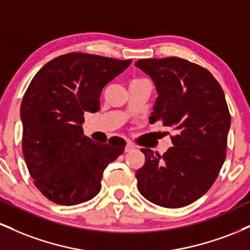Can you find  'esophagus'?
Returning <instances> with one entry per match:
<instances>
[{"mask_svg":"<svg viewBox=\"0 0 250 250\" xmlns=\"http://www.w3.org/2000/svg\"><path fill=\"white\" fill-rule=\"evenodd\" d=\"M133 149H134V146L131 145V143H127V145H125V153H129V151H131Z\"/></svg>","mask_w":250,"mask_h":250,"instance_id":"1","label":"esophagus"}]
</instances>
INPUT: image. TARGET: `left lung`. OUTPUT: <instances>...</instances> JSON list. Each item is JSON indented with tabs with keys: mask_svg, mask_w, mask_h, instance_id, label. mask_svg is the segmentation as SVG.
<instances>
[{
	"mask_svg": "<svg viewBox=\"0 0 250 250\" xmlns=\"http://www.w3.org/2000/svg\"><path fill=\"white\" fill-rule=\"evenodd\" d=\"M159 94L149 122L175 130L163 155L145 148L136 171L143 197L166 208L190 205L209 190L226 159L230 114L220 83L206 68L180 57L139 60Z\"/></svg>",
	"mask_w": 250,
	"mask_h": 250,
	"instance_id": "left-lung-1",
	"label": "left lung"
}]
</instances>
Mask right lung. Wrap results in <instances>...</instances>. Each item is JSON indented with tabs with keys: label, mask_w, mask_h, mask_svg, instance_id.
<instances>
[{
	"label": "right lung",
	"mask_w": 250,
	"mask_h": 250,
	"mask_svg": "<svg viewBox=\"0 0 250 250\" xmlns=\"http://www.w3.org/2000/svg\"><path fill=\"white\" fill-rule=\"evenodd\" d=\"M130 63L70 53L31 80L21 103L22 149L34 185L54 203L74 206L96 196L104 169L125 150L123 139L94 142L82 125L85 111L100 109L102 89Z\"/></svg>",
	"instance_id": "obj_1"
}]
</instances>
